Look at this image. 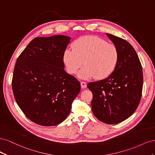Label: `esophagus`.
<instances>
[{
  "mask_svg": "<svg viewBox=\"0 0 155 155\" xmlns=\"http://www.w3.org/2000/svg\"><path fill=\"white\" fill-rule=\"evenodd\" d=\"M81 87L82 88H85L87 87V83L84 81H81Z\"/></svg>",
  "mask_w": 155,
  "mask_h": 155,
  "instance_id": "obj_1",
  "label": "esophagus"
}]
</instances>
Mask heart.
Segmentation results:
<instances>
[{"mask_svg":"<svg viewBox=\"0 0 155 155\" xmlns=\"http://www.w3.org/2000/svg\"><path fill=\"white\" fill-rule=\"evenodd\" d=\"M72 49L65 50L63 62L71 74H76L83 64L85 67L79 74L81 79H105L113 72L118 61L116 46L97 36L79 37L72 43Z\"/></svg>","mask_w":155,"mask_h":155,"instance_id":"b5f03b06","label":"heart"}]
</instances>
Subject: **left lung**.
Instances as JSON below:
<instances>
[{"label": "left lung", "instance_id": "obj_1", "mask_svg": "<svg viewBox=\"0 0 155 155\" xmlns=\"http://www.w3.org/2000/svg\"><path fill=\"white\" fill-rule=\"evenodd\" d=\"M118 51L116 67L110 76L91 82L93 114L102 122L116 124L132 115L140 104L143 88L142 67L135 50L120 37L107 34Z\"/></svg>", "mask_w": 155, "mask_h": 155}]
</instances>
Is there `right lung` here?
Returning <instances> with one entry per match:
<instances>
[{
  "mask_svg": "<svg viewBox=\"0 0 155 155\" xmlns=\"http://www.w3.org/2000/svg\"><path fill=\"white\" fill-rule=\"evenodd\" d=\"M70 39L61 35L36 37L17 59L13 95L25 115L38 125L61 123L80 92V83L64 69L63 55Z\"/></svg>",
  "mask_w": 155,
  "mask_h": 155,
  "instance_id": "1",
  "label": "right lung"
}]
</instances>
